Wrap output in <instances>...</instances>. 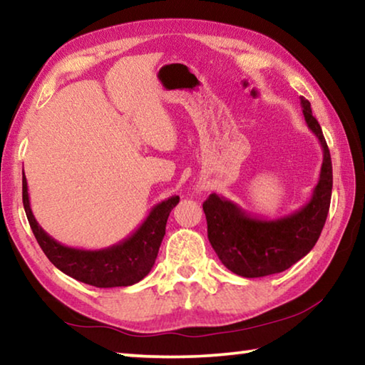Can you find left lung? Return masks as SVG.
<instances>
[{"label": "left lung", "mask_w": 365, "mask_h": 365, "mask_svg": "<svg viewBox=\"0 0 365 365\" xmlns=\"http://www.w3.org/2000/svg\"><path fill=\"white\" fill-rule=\"evenodd\" d=\"M307 127L324 151L320 177L311 200L298 211L280 219H259L224 196L209 195L202 205L207 220V238L222 264L233 274L256 279L279 274L304 257L320 237L330 209L333 174L329 146L311 103L301 96Z\"/></svg>", "instance_id": "left-lung-1"}]
</instances>
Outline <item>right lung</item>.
<instances>
[{"mask_svg": "<svg viewBox=\"0 0 365 365\" xmlns=\"http://www.w3.org/2000/svg\"><path fill=\"white\" fill-rule=\"evenodd\" d=\"M22 201L30 228L40 248L56 267L78 282L96 288L130 287L150 274L165 235L169 214L180 197L170 196L151 209L130 237L104 250H77L61 245L38 225L30 209L27 178L22 172Z\"/></svg>", "mask_w": 365, "mask_h": 365, "instance_id": "1", "label": "right lung"}]
</instances>
